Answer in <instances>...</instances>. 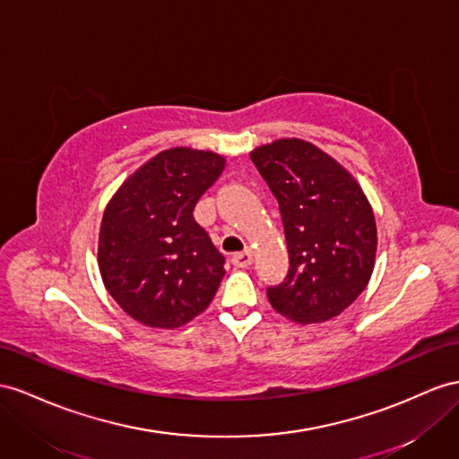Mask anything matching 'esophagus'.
<instances>
[{"label": "esophagus", "instance_id": "34e87169", "mask_svg": "<svg viewBox=\"0 0 459 459\" xmlns=\"http://www.w3.org/2000/svg\"><path fill=\"white\" fill-rule=\"evenodd\" d=\"M252 260L254 257H252L250 250H244V252H238L232 255V264L237 267H248V265H252Z\"/></svg>", "mask_w": 459, "mask_h": 459}]
</instances>
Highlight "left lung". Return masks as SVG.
Returning a JSON list of instances; mask_svg holds the SVG:
<instances>
[{
	"instance_id": "obj_1",
	"label": "left lung",
	"mask_w": 459,
	"mask_h": 459,
	"mask_svg": "<svg viewBox=\"0 0 459 459\" xmlns=\"http://www.w3.org/2000/svg\"><path fill=\"white\" fill-rule=\"evenodd\" d=\"M275 195L289 248L283 283L267 287L272 307L312 324L339 316L367 289L376 257V222L355 178L324 151L279 139L252 151Z\"/></svg>"
}]
</instances>
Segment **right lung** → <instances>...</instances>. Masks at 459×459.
I'll list each match as a JSON object with an SVG mask.
<instances>
[{
  "label": "right lung",
  "instance_id": "add662e5",
  "mask_svg": "<svg viewBox=\"0 0 459 459\" xmlns=\"http://www.w3.org/2000/svg\"><path fill=\"white\" fill-rule=\"evenodd\" d=\"M225 169L211 151H162L122 184L104 211L99 267L126 314L149 327H180L213 300L225 255L194 209Z\"/></svg>",
  "mask_w": 459,
  "mask_h": 459
}]
</instances>
